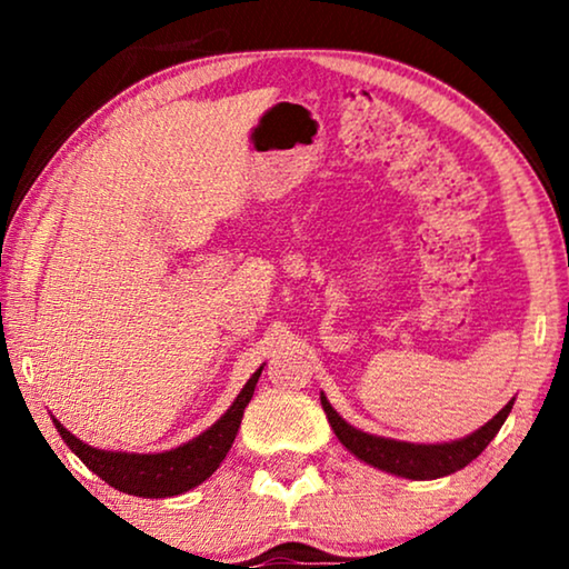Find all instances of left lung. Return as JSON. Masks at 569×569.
Returning a JSON list of instances; mask_svg holds the SVG:
<instances>
[{"mask_svg":"<svg viewBox=\"0 0 569 569\" xmlns=\"http://www.w3.org/2000/svg\"><path fill=\"white\" fill-rule=\"evenodd\" d=\"M321 403H323L326 417H329V422L333 427V432H337V438L341 440V446L352 450L360 461L378 466V469L396 473V477H407V479H438L463 469V466H469L473 458H477L481 450L495 440V435L500 432L502 422L508 419L512 409V401H510L500 415L489 419L481 430L471 432L469 438L463 440L440 442V446H411V442L386 440V438H376V435L355 430L352 425H347L345 419L333 411V407L326 401L323 393H321Z\"/></svg>","mask_w":569,"mask_h":569,"instance_id":"obj_1","label":"left lung"}]
</instances>
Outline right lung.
Wrapping results in <instances>:
<instances>
[{"instance_id": "add662e5", "label": "right lung", "mask_w": 569, "mask_h": 569, "mask_svg": "<svg viewBox=\"0 0 569 569\" xmlns=\"http://www.w3.org/2000/svg\"><path fill=\"white\" fill-rule=\"evenodd\" d=\"M259 376L261 370H256L243 391L238 393V399L232 401V407L207 432H201L199 438L189 440L181 448L166 450V453H111V450L84 446L67 427H61V422H57V430L88 469L96 471L111 487L121 489V492L137 497L183 495L212 477L222 458L228 456L232 440L238 435L240 419H243V409L251 401L256 383H259Z\"/></svg>"}]
</instances>
